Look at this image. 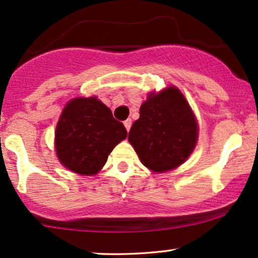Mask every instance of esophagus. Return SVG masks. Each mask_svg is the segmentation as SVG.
I'll use <instances>...</instances> for the list:
<instances>
[{"label": "esophagus", "instance_id": "esophagus-1", "mask_svg": "<svg viewBox=\"0 0 258 258\" xmlns=\"http://www.w3.org/2000/svg\"><path fill=\"white\" fill-rule=\"evenodd\" d=\"M123 125H125L126 130H127V132H128V131H130V128H131V126H132V120H131V119H127V120H125V121H123Z\"/></svg>", "mask_w": 258, "mask_h": 258}]
</instances>
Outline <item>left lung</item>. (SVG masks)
<instances>
[{"label":"left lung","instance_id":"8db88e82","mask_svg":"<svg viewBox=\"0 0 258 258\" xmlns=\"http://www.w3.org/2000/svg\"><path fill=\"white\" fill-rule=\"evenodd\" d=\"M197 139V120L175 87L148 97L128 135L143 164L157 172L182 164L193 152Z\"/></svg>","mask_w":258,"mask_h":258}]
</instances>
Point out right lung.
I'll return each instance as SVG.
<instances>
[{"label":"right lung","instance_id":"obj_1","mask_svg":"<svg viewBox=\"0 0 258 258\" xmlns=\"http://www.w3.org/2000/svg\"><path fill=\"white\" fill-rule=\"evenodd\" d=\"M127 137L122 122L96 97H78L65 107L56 130L61 164L81 175H95L114 146Z\"/></svg>","mask_w":258,"mask_h":258}]
</instances>
